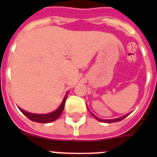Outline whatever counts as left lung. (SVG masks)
Listing matches in <instances>:
<instances>
[{"label":"left lung","mask_w":157,"mask_h":157,"mask_svg":"<svg viewBox=\"0 0 157 157\" xmlns=\"http://www.w3.org/2000/svg\"><path fill=\"white\" fill-rule=\"evenodd\" d=\"M91 114H92V113H91ZM127 115H124V116H122V117H121V118H118V119H114V120H101V119L96 117V116H94H94L96 118V120H98L99 121H101V122H105V123H113V122H118V121H122V120H124V118L126 117Z\"/></svg>","instance_id":"8db88e82"}]
</instances>
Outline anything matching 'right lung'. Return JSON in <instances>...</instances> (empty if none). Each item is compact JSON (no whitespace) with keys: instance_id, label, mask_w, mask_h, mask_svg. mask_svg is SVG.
Here are the masks:
<instances>
[{"instance_id":"1","label":"right lung","mask_w":157,"mask_h":157,"mask_svg":"<svg viewBox=\"0 0 157 157\" xmlns=\"http://www.w3.org/2000/svg\"><path fill=\"white\" fill-rule=\"evenodd\" d=\"M66 99H67V96H65L63 101L62 102L60 107L55 110L54 112L52 113H50V114H47V115H36V114H32V113H28V112L25 111L23 109H20V110L24 115H26L29 120H31L32 121H34V122H37V123H50V122H52V121H56L60 115H61L62 112L63 110V108H64L65 102H66Z\"/></svg>"}]
</instances>
